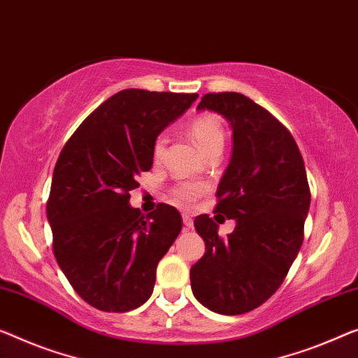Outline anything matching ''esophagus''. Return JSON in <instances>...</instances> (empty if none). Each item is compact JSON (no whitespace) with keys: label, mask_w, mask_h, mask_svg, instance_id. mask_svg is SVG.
<instances>
[{"label":"esophagus","mask_w":358,"mask_h":358,"mask_svg":"<svg viewBox=\"0 0 358 358\" xmlns=\"http://www.w3.org/2000/svg\"><path fill=\"white\" fill-rule=\"evenodd\" d=\"M183 225H185V230L186 231H189V230H193V220H191V217L189 215H183Z\"/></svg>","instance_id":"34e87169"}]
</instances>
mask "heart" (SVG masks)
<instances>
[{"mask_svg":"<svg viewBox=\"0 0 358 358\" xmlns=\"http://www.w3.org/2000/svg\"><path fill=\"white\" fill-rule=\"evenodd\" d=\"M188 128L193 140L206 156L215 151L222 152L223 143H225V131H223V125L217 115L204 114L196 117V119L191 120ZM165 148H167V136L157 135L152 143V156L156 161H161L164 157ZM204 185L201 183H181L175 188L173 194L180 202L189 204V202H194L197 197L204 193Z\"/></svg>","mask_w":358,"mask_h":358,"instance_id":"obj_1","label":"heart"}]
</instances>
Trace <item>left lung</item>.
<instances>
[{
    "label": "left lung",
    "instance_id": "1",
    "mask_svg": "<svg viewBox=\"0 0 358 358\" xmlns=\"http://www.w3.org/2000/svg\"><path fill=\"white\" fill-rule=\"evenodd\" d=\"M199 110L230 122L233 154L217 188L218 215L236 220L218 236L209 215L194 218L206 254L191 266V289L202 306L241 315L275 294L303 241L310 189L289 130L241 93H207Z\"/></svg>",
    "mask_w": 358,
    "mask_h": 358
}]
</instances>
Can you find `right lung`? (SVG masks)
I'll return each instance as SVG.
<instances>
[{
	"instance_id": "obj_1",
	"label": "right lung",
	"mask_w": 358,
	"mask_h": 358,
	"mask_svg": "<svg viewBox=\"0 0 358 358\" xmlns=\"http://www.w3.org/2000/svg\"><path fill=\"white\" fill-rule=\"evenodd\" d=\"M196 93L122 90L69 138L46 204L52 250L77 294L103 312H128L152 294L159 260L181 231L175 207L143 215L128 204L152 167V143Z\"/></svg>"
}]
</instances>
